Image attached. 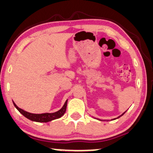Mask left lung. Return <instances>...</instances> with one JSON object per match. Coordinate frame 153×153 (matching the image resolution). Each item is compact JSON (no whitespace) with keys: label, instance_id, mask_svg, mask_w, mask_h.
<instances>
[{"label":"left lung","instance_id":"left-lung-1","mask_svg":"<svg viewBox=\"0 0 153 153\" xmlns=\"http://www.w3.org/2000/svg\"><path fill=\"white\" fill-rule=\"evenodd\" d=\"M124 113H125V112H124V113H123V114H122V115H120V116H119V117H117V118H120V117H122V115H123V114H124ZM117 118H116V119H117ZM116 119H114V120H116Z\"/></svg>","mask_w":153,"mask_h":153}]
</instances>
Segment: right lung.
Segmentation results:
<instances>
[{"label": "right lung", "instance_id": "right-lung-1", "mask_svg": "<svg viewBox=\"0 0 153 153\" xmlns=\"http://www.w3.org/2000/svg\"><path fill=\"white\" fill-rule=\"evenodd\" d=\"M13 104L15 108L17 109V110H18L22 114H23L25 117L29 119V120L37 122H48L53 120H55V119H58L59 117H61L65 114L67 109V100H66V102H65V105H63L62 108L59 111H57V112L53 113H43V114H32V113H29L28 112H26V111L23 110L22 109L19 108L16 105V104L14 102Z\"/></svg>", "mask_w": 153, "mask_h": 153}]
</instances>
